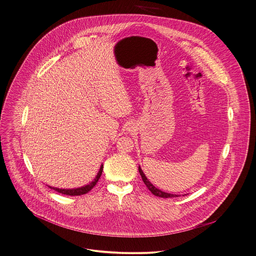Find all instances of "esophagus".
I'll use <instances>...</instances> for the list:
<instances>
[{
  "instance_id": "34e87169",
  "label": "esophagus",
  "mask_w": 256,
  "mask_h": 256,
  "mask_svg": "<svg viewBox=\"0 0 256 256\" xmlns=\"http://www.w3.org/2000/svg\"><path fill=\"white\" fill-rule=\"evenodd\" d=\"M132 128H134V126H132Z\"/></svg>"
}]
</instances>
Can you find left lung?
I'll return each instance as SVG.
<instances>
[{"instance_id": "1", "label": "left lung", "mask_w": 256, "mask_h": 256, "mask_svg": "<svg viewBox=\"0 0 256 256\" xmlns=\"http://www.w3.org/2000/svg\"><path fill=\"white\" fill-rule=\"evenodd\" d=\"M138 170H140V176H142L143 182L146 184L147 188H148V190H150L154 196H159V198H178V196H178V194H168V192H162L161 190L157 188H156V186H154L149 182V180L146 178V176H145V174L143 172V170H142L140 166H138ZM184 196H186V194H184Z\"/></svg>"}]
</instances>
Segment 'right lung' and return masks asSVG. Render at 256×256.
<instances>
[{"label":"right lung","mask_w":256,"mask_h":256,"mask_svg":"<svg viewBox=\"0 0 256 256\" xmlns=\"http://www.w3.org/2000/svg\"><path fill=\"white\" fill-rule=\"evenodd\" d=\"M102 170H103V165L100 166L99 172H97L95 178H94L91 182H89L88 184L84 186L78 188H53V186H49L50 188L56 190L58 192H60V194H66V196H74L86 194H87L88 192H90V190L95 186V184H97L98 180L100 178V176H101V174H102Z\"/></svg>","instance_id":"1"}]
</instances>
